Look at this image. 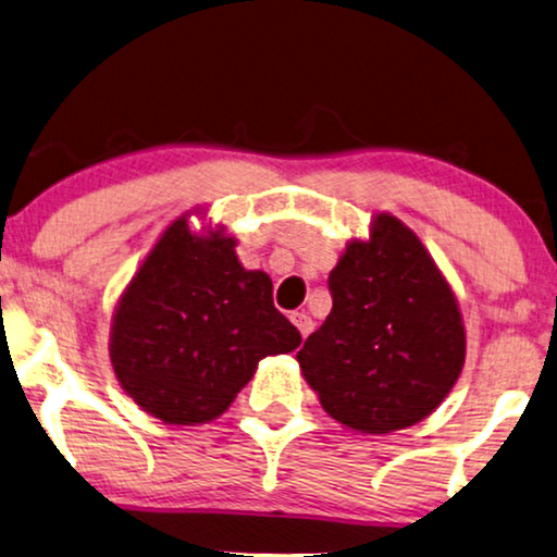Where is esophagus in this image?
Returning <instances> with one entry per match:
<instances>
[{"mask_svg": "<svg viewBox=\"0 0 557 557\" xmlns=\"http://www.w3.org/2000/svg\"><path fill=\"white\" fill-rule=\"evenodd\" d=\"M290 321L298 325V331H300V336L306 338L310 331H313V321H310V315L308 313H293L290 315Z\"/></svg>", "mask_w": 557, "mask_h": 557, "instance_id": "esophagus-1", "label": "esophagus"}]
</instances>
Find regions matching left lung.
I'll list each match as a JSON object with an SVG mask.
<instances>
[{
	"instance_id": "1",
	"label": "left lung",
	"mask_w": 557,
	"mask_h": 557,
	"mask_svg": "<svg viewBox=\"0 0 557 557\" xmlns=\"http://www.w3.org/2000/svg\"><path fill=\"white\" fill-rule=\"evenodd\" d=\"M333 308L298 361L323 410L361 433L428 418L463 369L458 302L433 257L403 221L380 213L369 242H351L329 274Z\"/></svg>"
}]
</instances>
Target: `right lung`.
Listing matches in <instances>:
<instances>
[{
    "instance_id": "add662e5",
    "label": "right lung",
    "mask_w": 557,
    "mask_h": 557,
    "mask_svg": "<svg viewBox=\"0 0 557 557\" xmlns=\"http://www.w3.org/2000/svg\"><path fill=\"white\" fill-rule=\"evenodd\" d=\"M234 244L221 232L193 234L177 219L116 306V380L168 425L219 418L259 359L300 346V331L274 308L270 274L244 270Z\"/></svg>"
}]
</instances>
